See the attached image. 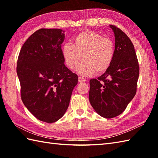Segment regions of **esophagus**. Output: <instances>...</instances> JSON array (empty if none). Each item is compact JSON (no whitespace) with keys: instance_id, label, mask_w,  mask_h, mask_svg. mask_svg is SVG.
<instances>
[{"instance_id":"esophagus-1","label":"esophagus","mask_w":158,"mask_h":158,"mask_svg":"<svg viewBox=\"0 0 158 158\" xmlns=\"http://www.w3.org/2000/svg\"><path fill=\"white\" fill-rule=\"evenodd\" d=\"M87 81V80L84 77H79V83H83V82H85Z\"/></svg>"}]
</instances>
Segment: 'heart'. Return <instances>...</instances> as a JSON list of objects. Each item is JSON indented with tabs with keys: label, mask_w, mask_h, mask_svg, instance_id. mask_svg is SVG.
<instances>
[{
	"label": "heart",
	"mask_w": 158,
	"mask_h": 158,
	"mask_svg": "<svg viewBox=\"0 0 158 158\" xmlns=\"http://www.w3.org/2000/svg\"><path fill=\"white\" fill-rule=\"evenodd\" d=\"M66 65L74 69L81 60L77 72L83 75L105 73L113 61L115 45L111 39L102 37L94 31H84L73 37L72 44L66 43L62 49Z\"/></svg>",
	"instance_id": "obj_1"
}]
</instances>
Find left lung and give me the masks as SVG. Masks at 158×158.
Wrapping results in <instances>:
<instances>
[{
	"label": "left lung",
	"instance_id": "8db88e82",
	"mask_svg": "<svg viewBox=\"0 0 158 158\" xmlns=\"http://www.w3.org/2000/svg\"><path fill=\"white\" fill-rule=\"evenodd\" d=\"M115 35V56L105 73L89 81V99L100 116L113 118L122 113L136 93L139 64L135 48L126 33L110 25Z\"/></svg>",
	"mask_w": 158,
	"mask_h": 158
}]
</instances>
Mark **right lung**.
I'll use <instances>...</instances> for the list:
<instances>
[{
  "label": "right lung",
  "mask_w": 158,
  "mask_h": 158,
  "mask_svg": "<svg viewBox=\"0 0 158 158\" xmlns=\"http://www.w3.org/2000/svg\"><path fill=\"white\" fill-rule=\"evenodd\" d=\"M64 31L41 28L23 43L17 62L21 98L36 118L53 123L64 115L78 76L65 66Z\"/></svg>",
  "instance_id": "1"
}]
</instances>
